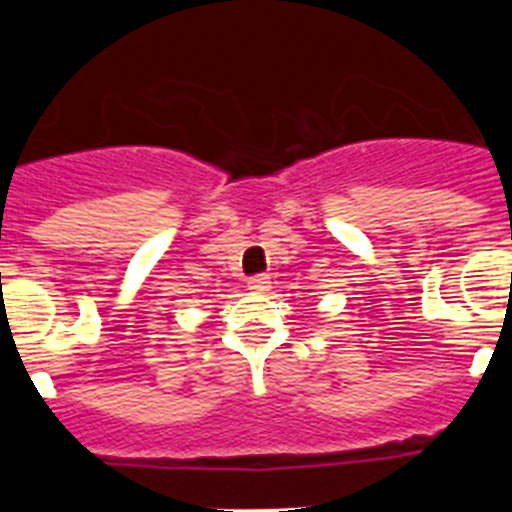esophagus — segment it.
<instances>
[{
    "mask_svg": "<svg viewBox=\"0 0 512 512\" xmlns=\"http://www.w3.org/2000/svg\"><path fill=\"white\" fill-rule=\"evenodd\" d=\"M247 287L252 289V292H267L270 289V277L267 275H255L247 280Z\"/></svg>",
    "mask_w": 512,
    "mask_h": 512,
    "instance_id": "1",
    "label": "esophagus"
}]
</instances>
